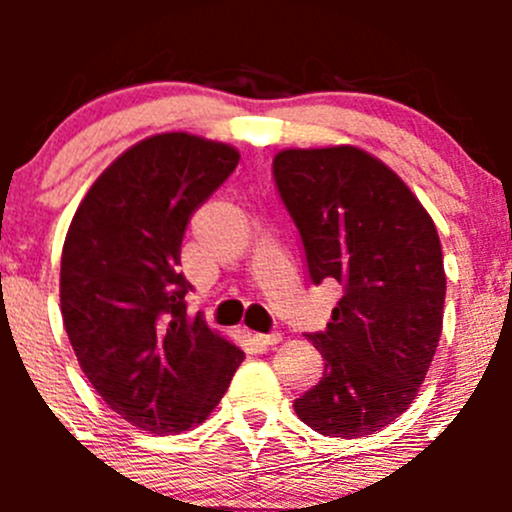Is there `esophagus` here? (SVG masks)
<instances>
[{"label": "esophagus", "mask_w": 512, "mask_h": 512, "mask_svg": "<svg viewBox=\"0 0 512 512\" xmlns=\"http://www.w3.org/2000/svg\"><path fill=\"white\" fill-rule=\"evenodd\" d=\"M255 342L262 344V347H275V344L282 342L280 332H270V334H255Z\"/></svg>", "instance_id": "1"}]
</instances>
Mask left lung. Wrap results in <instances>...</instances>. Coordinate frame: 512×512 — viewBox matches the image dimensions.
I'll list each match as a JSON object with an SVG mask.
<instances>
[{
	"instance_id": "left-lung-1",
	"label": "left lung",
	"mask_w": 512,
	"mask_h": 512,
	"mask_svg": "<svg viewBox=\"0 0 512 512\" xmlns=\"http://www.w3.org/2000/svg\"><path fill=\"white\" fill-rule=\"evenodd\" d=\"M272 175L309 280L344 289L327 329L304 334L324 374L294 411L322 436H369L409 409L441 339L436 225L394 170L354 146L289 148Z\"/></svg>"
}]
</instances>
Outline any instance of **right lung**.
I'll return each instance as SVG.
<instances>
[{
  "label": "right lung",
  "instance_id": "1",
  "mask_svg": "<svg viewBox=\"0 0 512 512\" xmlns=\"http://www.w3.org/2000/svg\"><path fill=\"white\" fill-rule=\"evenodd\" d=\"M240 153L188 133L128 148L81 200L61 252V314L108 409L168 436L208 418L245 354L188 317L180 245Z\"/></svg>",
  "mask_w": 512,
  "mask_h": 512
}]
</instances>
